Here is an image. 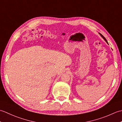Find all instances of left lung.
<instances>
[{
  "instance_id": "obj_1",
  "label": "left lung",
  "mask_w": 122,
  "mask_h": 122,
  "mask_svg": "<svg viewBox=\"0 0 122 122\" xmlns=\"http://www.w3.org/2000/svg\"><path fill=\"white\" fill-rule=\"evenodd\" d=\"M100 35H101V37H102V38H103V39H104V40H105V41H106V42H107V43H108V42H107V39H105V37H104V36H103V35H102V34H101V33H100Z\"/></svg>"
}]
</instances>
